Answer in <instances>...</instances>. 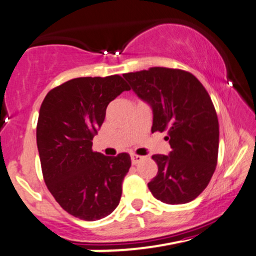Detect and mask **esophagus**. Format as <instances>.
Returning a JSON list of instances; mask_svg holds the SVG:
<instances>
[{
    "label": "esophagus",
    "instance_id": "obj_1",
    "mask_svg": "<svg viewBox=\"0 0 256 256\" xmlns=\"http://www.w3.org/2000/svg\"><path fill=\"white\" fill-rule=\"evenodd\" d=\"M142 160H143V158H142V156H140V155H131L132 164H138V163H140Z\"/></svg>",
    "mask_w": 256,
    "mask_h": 256
}]
</instances>
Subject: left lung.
Listing matches in <instances>:
<instances>
[{"label":"left lung","instance_id":"8db88e82","mask_svg":"<svg viewBox=\"0 0 256 256\" xmlns=\"http://www.w3.org/2000/svg\"><path fill=\"white\" fill-rule=\"evenodd\" d=\"M132 90L152 107V132L167 131L172 152L152 155L158 175L148 184L166 204L192 202L217 166L220 126L210 95L192 74L169 68L124 74Z\"/></svg>","mask_w":256,"mask_h":256}]
</instances>
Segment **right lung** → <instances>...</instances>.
<instances>
[{"instance_id":"1","label":"right lung","mask_w":256,"mask_h":256,"mask_svg":"<svg viewBox=\"0 0 256 256\" xmlns=\"http://www.w3.org/2000/svg\"><path fill=\"white\" fill-rule=\"evenodd\" d=\"M125 90L130 87L119 75L78 78L48 92L40 107L36 146L45 184L58 204L80 220L108 216L122 198L130 155L94 152L92 140L108 104Z\"/></svg>"}]
</instances>
